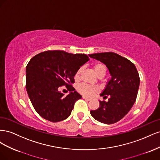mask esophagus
<instances>
[{
	"label": "esophagus",
	"instance_id": "34e87169",
	"mask_svg": "<svg viewBox=\"0 0 160 160\" xmlns=\"http://www.w3.org/2000/svg\"><path fill=\"white\" fill-rule=\"evenodd\" d=\"M83 98L84 99H86V100H88V101H90V100H91V98H87V97H85V96H83Z\"/></svg>",
	"mask_w": 160,
	"mask_h": 160
}]
</instances>
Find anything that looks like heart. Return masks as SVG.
Returning <instances> with one entry per match:
<instances>
[{
  "label": "heart",
  "instance_id": "heart-1",
  "mask_svg": "<svg viewBox=\"0 0 160 160\" xmlns=\"http://www.w3.org/2000/svg\"><path fill=\"white\" fill-rule=\"evenodd\" d=\"M93 69L96 75L99 77H103L105 75L106 72H107V67H106L105 65L102 63V62H98V63L95 64L93 66ZM82 67H80L75 72V79H79ZM99 90V88L97 86L90 85L86 83H81L77 87V91H79V93L86 97H92L96 93H98Z\"/></svg>",
  "mask_w": 160,
  "mask_h": 160
}]
</instances>
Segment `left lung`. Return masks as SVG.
I'll list each match as a JSON object with an SVG mask.
<instances>
[{
  "mask_svg": "<svg viewBox=\"0 0 160 160\" xmlns=\"http://www.w3.org/2000/svg\"><path fill=\"white\" fill-rule=\"evenodd\" d=\"M108 67L111 79L101 94L109 96L108 102L99 101V108L91 110V115L99 122L113 124L119 122L132 109L137 98L140 79L133 62L113 52L95 53L89 55Z\"/></svg>",
  "mask_w": 160,
  "mask_h": 160,
  "instance_id": "1",
  "label": "left lung"
}]
</instances>
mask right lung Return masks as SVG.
<instances>
[{"label":"right lung","instance_id":"obj_1","mask_svg":"<svg viewBox=\"0 0 160 160\" xmlns=\"http://www.w3.org/2000/svg\"><path fill=\"white\" fill-rule=\"evenodd\" d=\"M85 54H71L63 51L41 52L34 56L26 67V88L38 114L51 122H58L71 115L81 95L72 84L81 66L89 61ZM65 85L70 93L64 96L58 91Z\"/></svg>","mask_w":160,"mask_h":160}]
</instances>
